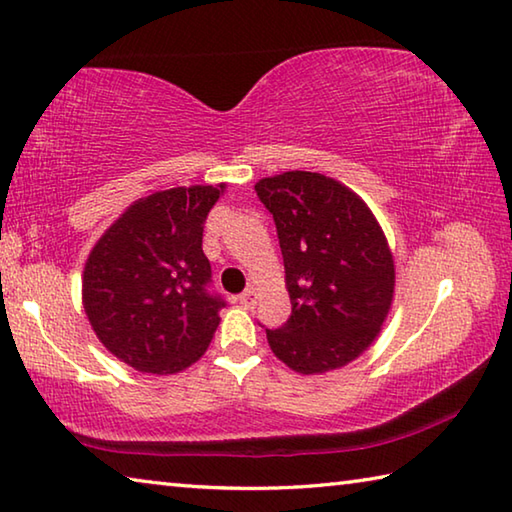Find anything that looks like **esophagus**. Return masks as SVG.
Instances as JSON below:
<instances>
[{
	"label": "esophagus",
	"mask_w": 512,
	"mask_h": 512,
	"mask_svg": "<svg viewBox=\"0 0 512 512\" xmlns=\"http://www.w3.org/2000/svg\"><path fill=\"white\" fill-rule=\"evenodd\" d=\"M237 302L241 306H246V309H253V306H255V291H253V288H246L244 293L237 295Z\"/></svg>",
	"instance_id": "obj_1"
}]
</instances>
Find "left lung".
I'll use <instances>...</instances> for the list:
<instances>
[{
    "instance_id": "8db88e82",
    "label": "left lung",
    "mask_w": 512,
    "mask_h": 512,
    "mask_svg": "<svg viewBox=\"0 0 512 512\" xmlns=\"http://www.w3.org/2000/svg\"><path fill=\"white\" fill-rule=\"evenodd\" d=\"M280 239L291 315L268 345L300 374L358 358L385 322L394 259L358 194L318 172H284L255 185Z\"/></svg>"
}]
</instances>
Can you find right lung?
<instances>
[{
    "label": "right lung",
    "instance_id": "right-lung-1",
    "mask_svg": "<svg viewBox=\"0 0 512 512\" xmlns=\"http://www.w3.org/2000/svg\"><path fill=\"white\" fill-rule=\"evenodd\" d=\"M221 185L154 192L136 201L91 250L82 280L87 318L116 358L176 374L203 356L226 300L212 291L201 239Z\"/></svg>",
    "mask_w": 512,
    "mask_h": 512
}]
</instances>
